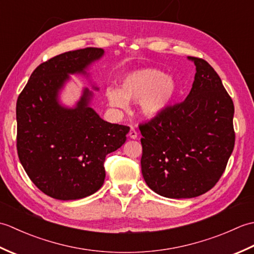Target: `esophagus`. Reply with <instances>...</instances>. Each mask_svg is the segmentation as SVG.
<instances>
[{"label": "esophagus", "mask_w": 254, "mask_h": 254, "mask_svg": "<svg viewBox=\"0 0 254 254\" xmlns=\"http://www.w3.org/2000/svg\"><path fill=\"white\" fill-rule=\"evenodd\" d=\"M128 137L132 138V139H135V138H137V132H136L135 130H134L133 127H131L130 132H128Z\"/></svg>", "instance_id": "esophagus-1"}]
</instances>
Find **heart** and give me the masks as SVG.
Returning <instances> with one entry per match:
<instances>
[{"mask_svg":"<svg viewBox=\"0 0 254 254\" xmlns=\"http://www.w3.org/2000/svg\"><path fill=\"white\" fill-rule=\"evenodd\" d=\"M177 91L175 79L157 68L146 67L127 74L121 88L108 87L106 98L109 105L126 109L127 101H138V108L146 118L158 117L170 105Z\"/></svg>","mask_w":254,"mask_h":254,"instance_id":"obj_1","label":"heart"}]
</instances>
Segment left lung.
Segmentation results:
<instances>
[{"label":"left lung","instance_id":"left-lung-1","mask_svg":"<svg viewBox=\"0 0 254 254\" xmlns=\"http://www.w3.org/2000/svg\"><path fill=\"white\" fill-rule=\"evenodd\" d=\"M195 75L186 100L139 126L142 175L169 198L202 195L216 185L235 146L234 102L214 68L188 57Z\"/></svg>","mask_w":254,"mask_h":254}]
</instances>
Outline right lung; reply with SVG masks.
Masks as SVG:
<instances>
[{
	"instance_id": "add662e5",
	"label": "right lung",
	"mask_w": 254,
	"mask_h": 254,
	"mask_svg": "<svg viewBox=\"0 0 254 254\" xmlns=\"http://www.w3.org/2000/svg\"><path fill=\"white\" fill-rule=\"evenodd\" d=\"M101 48L62 53L40 64L16 105L17 153L35 186L61 201L78 199L104 185L106 156L126 143L130 127L105 121L90 104L94 91L84 87L73 107L61 94L71 75L89 80V68L104 57Z\"/></svg>"
}]
</instances>
